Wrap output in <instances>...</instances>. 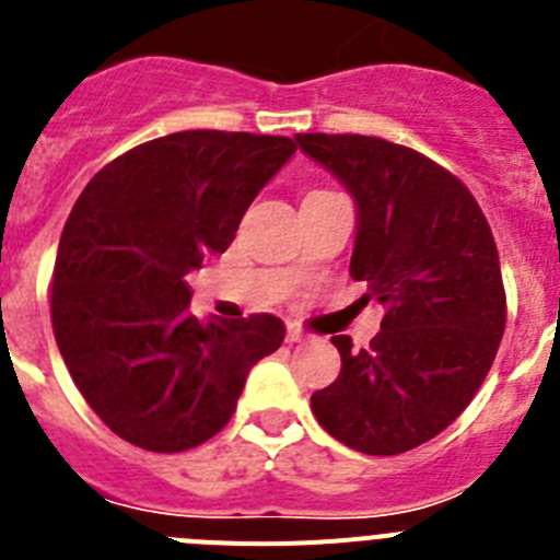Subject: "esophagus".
Wrapping results in <instances>:
<instances>
[{
  "label": "esophagus",
  "mask_w": 560,
  "mask_h": 560,
  "mask_svg": "<svg viewBox=\"0 0 560 560\" xmlns=\"http://www.w3.org/2000/svg\"><path fill=\"white\" fill-rule=\"evenodd\" d=\"M285 341H291V345H294V341H305V334L296 328V325H289V328H285Z\"/></svg>",
  "instance_id": "34e87169"
}]
</instances>
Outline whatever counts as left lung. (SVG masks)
<instances>
[{
	"mask_svg": "<svg viewBox=\"0 0 560 560\" xmlns=\"http://www.w3.org/2000/svg\"><path fill=\"white\" fill-rule=\"evenodd\" d=\"M359 207L350 277L384 305L370 348L330 336L339 378L311 395L319 427L345 446L393 457L459 418L504 334L493 232L463 182L423 153L364 133H296Z\"/></svg>",
	"mask_w": 560,
	"mask_h": 560,
	"instance_id": "obj_1",
	"label": "left lung"
}]
</instances>
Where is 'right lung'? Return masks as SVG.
Wrapping results in <instances>:
<instances>
[{
	"mask_svg": "<svg viewBox=\"0 0 560 560\" xmlns=\"http://www.w3.org/2000/svg\"><path fill=\"white\" fill-rule=\"evenodd\" d=\"M294 151L266 133H167L108 162L78 196L52 271V330L89 407L131 446H201L230 423L249 370L283 345L271 314L201 323L187 275L232 244Z\"/></svg>",
	"mask_w": 560,
	"mask_h": 560,
	"instance_id": "obj_1",
	"label": "right lung"
}]
</instances>
